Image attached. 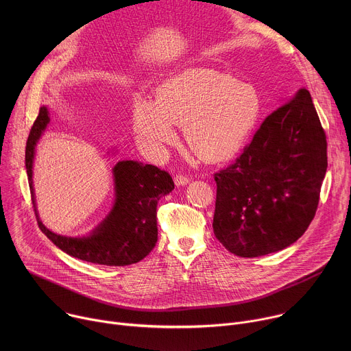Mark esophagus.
<instances>
[{
	"instance_id": "34e87169",
	"label": "esophagus",
	"mask_w": 351,
	"mask_h": 351,
	"mask_svg": "<svg viewBox=\"0 0 351 351\" xmlns=\"http://www.w3.org/2000/svg\"><path fill=\"white\" fill-rule=\"evenodd\" d=\"M190 182V179L187 178V176H184V175H176L175 176V184L176 186H184V184H187Z\"/></svg>"
}]
</instances>
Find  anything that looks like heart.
Returning a JSON list of instances; mask_svg holds the SVG:
<instances>
[{
    "instance_id": "obj_1",
    "label": "heart",
    "mask_w": 351,
    "mask_h": 351,
    "mask_svg": "<svg viewBox=\"0 0 351 351\" xmlns=\"http://www.w3.org/2000/svg\"><path fill=\"white\" fill-rule=\"evenodd\" d=\"M261 114V99L248 84L211 69H189L169 79L158 99L138 97L133 107V128L154 152L172 144L176 125L193 152L206 161L232 158L252 134Z\"/></svg>"
}]
</instances>
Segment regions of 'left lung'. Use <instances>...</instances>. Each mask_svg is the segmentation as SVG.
Instances as JSON below:
<instances>
[{"label":"left lung","mask_w":351,"mask_h":351,"mask_svg":"<svg viewBox=\"0 0 351 351\" xmlns=\"http://www.w3.org/2000/svg\"><path fill=\"white\" fill-rule=\"evenodd\" d=\"M280 104L234 164L215 173L214 233L239 257L289 247L318 207L328 157L311 94L302 88Z\"/></svg>","instance_id":"obj_1"}]
</instances>
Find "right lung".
Masks as SVG:
<instances>
[{
    "label": "right lung",
    "mask_w": 351,
    "mask_h": 351,
    "mask_svg": "<svg viewBox=\"0 0 351 351\" xmlns=\"http://www.w3.org/2000/svg\"><path fill=\"white\" fill-rule=\"evenodd\" d=\"M49 122L47 107H41L26 143V172L38 228L62 252L82 261L123 267L143 260L158 239L157 204L173 189L171 175L154 165L119 161L112 168L115 202L106 219L86 236H62L44 226L36 208L33 161L36 145Z\"/></svg>",
    "instance_id": "1"
}]
</instances>
